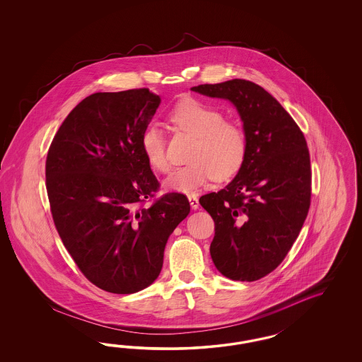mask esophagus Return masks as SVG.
Segmentation results:
<instances>
[{
	"label": "esophagus",
	"mask_w": 362,
	"mask_h": 362,
	"mask_svg": "<svg viewBox=\"0 0 362 362\" xmlns=\"http://www.w3.org/2000/svg\"><path fill=\"white\" fill-rule=\"evenodd\" d=\"M188 200H189V204H191V209H199V199L197 195H188Z\"/></svg>",
	"instance_id": "obj_1"
}]
</instances>
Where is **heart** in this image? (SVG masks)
I'll return each instance as SVG.
<instances>
[{
  "label": "heart",
  "mask_w": 362,
  "mask_h": 362,
  "mask_svg": "<svg viewBox=\"0 0 362 362\" xmlns=\"http://www.w3.org/2000/svg\"><path fill=\"white\" fill-rule=\"evenodd\" d=\"M168 118L177 130L195 136L197 143L189 156L192 162L176 167L163 180L165 191L189 194L214 177L226 180L240 170L247 153L245 132L240 126L224 121L219 110L197 99H186L176 105ZM141 147L153 170H168L165 136L156 124L143 132Z\"/></svg>",
  "instance_id": "heart-1"
}]
</instances>
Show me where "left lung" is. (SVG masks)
I'll list each match as a JSON object with an SVG mask.
<instances>
[{
    "label": "left lung",
    "instance_id": "left-lung-1",
    "mask_svg": "<svg viewBox=\"0 0 362 362\" xmlns=\"http://www.w3.org/2000/svg\"><path fill=\"white\" fill-rule=\"evenodd\" d=\"M192 91L236 107L247 153L230 185L199 199L215 221L209 247L220 274L255 281L292 248L310 206V159L296 122L262 86L245 79L199 85Z\"/></svg>",
    "mask_w": 362,
    "mask_h": 362
}]
</instances>
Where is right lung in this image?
Here are the masks:
<instances>
[{
    "label": "right lung",
    "instance_id": "right-lung-1",
    "mask_svg": "<svg viewBox=\"0 0 362 362\" xmlns=\"http://www.w3.org/2000/svg\"><path fill=\"white\" fill-rule=\"evenodd\" d=\"M159 105L148 88L91 94L67 115L46 158L55 228L81 272L111 293L153 284L170 235L189 214L177 192L142 207L159 188L141 147Z\"/></svg>",
    "mask_w": 362,
    "mask_h": 362
}]
</instances>
